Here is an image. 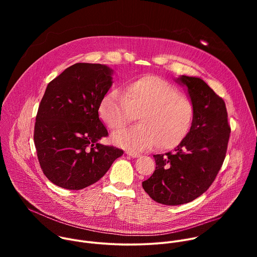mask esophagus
I'll return each mask as SVG.
<instances>
[{
    "label": "esophagus",
    "instance_id": "34e87169",
    "mask_svg": "<svg viewBox=\"0 0 257 257\" xmlns=\"http://www.w3.org/2000/svg\"><path fill=\"white\" fill-rule=\"evenodd\" d=\"M126 154L128 155V156H130L131 158H138L140 155L139 154H137V153H134V152H130V151H127L126 152Z\"/></svg>",
    "mask_w": 257,
    "mask_h": 257
}]
</instances>
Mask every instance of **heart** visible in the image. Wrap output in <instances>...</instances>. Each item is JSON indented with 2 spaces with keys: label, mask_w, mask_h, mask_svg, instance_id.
Segmentation results:
<instances>
[{
  "label": "heart",
  "mask_w": 257,
  "mask_h": 257,
  "mask_svg": "<svg viewBox=\"0 0 257 257\" xmlns=\"http://www.w3.org/2000/svg\"><path fill=\"white\" fill-rule=\"evenodd\" d=\"M140 124L113 136L124 149L141 152L176 148L188 135L194 105L181 90L156 75H144L129 81L124 92H106L98 105V116L111 131H118L136 120Z\"/></svg>",
  "instance_id": "b5f03b06"
}]
</instances>
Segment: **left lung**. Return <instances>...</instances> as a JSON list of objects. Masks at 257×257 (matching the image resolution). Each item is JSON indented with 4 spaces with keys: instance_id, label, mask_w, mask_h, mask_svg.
<instances>
[{
    "instance_id": "obj_1",
    "label": "left lung",
    "mask_w": 257,
    "mask_h": 257,
    "mask_svg": "<svg viewBox=\"0 0 257 257\" xmlns=\"http://www.w3.org/2000/svg\"><path fill=\"white\" fill-rule=\"evenodd\" d=\"M194 105L191 129L174 152L155 155L156 170L142 182L155 201L179 205L194 200L212 184L226 158L231 127L224 99L202 79L182 75Z\"/></svg>"
}]
</instances>
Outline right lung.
Masks as SVG:
<instances>
[{
    "instance_id": "right-lung-1",
    "label": "right lung",
    "mask_w": 257,
    "mask_h": 257,
    "mask_svg": "<svg viewBox=\"0 0 257 257\" xmlns=\"http://www.w3.org/2000/svg\"><path fill=\"white\" fill-rule=\"evenodd\" d=\"M112 69L76 63L47 86L34 125V144L41 168L55 185L80 190L97 182L123 155L98 143L107 130L98 105L112 86Z\"/></svg>"
}]
</instances>
